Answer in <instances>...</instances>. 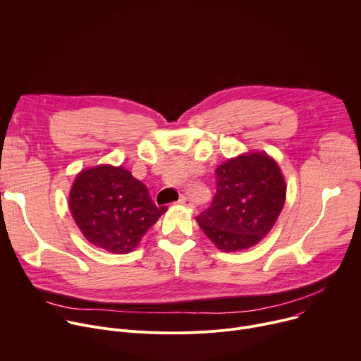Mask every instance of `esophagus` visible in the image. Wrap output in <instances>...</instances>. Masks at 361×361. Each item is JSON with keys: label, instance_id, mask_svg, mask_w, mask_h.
<instances>
[{"label": "esophagus", "instance_id": "esophagus-1", "mask_svg": "<svg viewBox=\"0 0 361 361\" xmlns=\"http://www.w3.org/2000/svg\"><path fill=\"white\" fill-rule=\"evenodd\" d=\"M178 204H180V205H183V207H189V208H193V202H192V199L190 197H188V196H182L179 201H178Z\"/></svg>", "mask_w": 361, "mask_h": 361}]
</instances>
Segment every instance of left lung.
Instances as JSON below:
<instances>
[{
    "mask_svg": "<svg viewBox=\"0 0 361 361\" xmlns=\"http://www.w3.org/2000/svg\"><path fill=\"white\" fill-rule=\"evenodd\" d=\"M215 175L214 201L196 221L219 250H248L281 214L287 192L283 173L267 153L254 152L226 160Z\"/></svg>",
    "mask_w": 361,
    "mask_h": 361,
    "instance_id": "1",
    "label": "left lung"
}]
</instances>
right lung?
<instances>
[{"instance_id": "add662e5", "label": "right lung", "mask_w": 361, "mask_h": 361, "mask_svg": "<svg viewBox=\"0 0 361 361\" xmlns=\"http://www.w3.org/2000/svg\"><path fill=\"white\" fill-rule=\"evenodd\" d=\"M71 215L93 245L113 254L133 251L168 208H157L147 188L122 166L80 172L68 196Z\"/></svg>"}]
</instances>
